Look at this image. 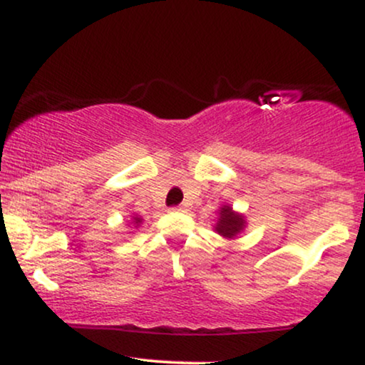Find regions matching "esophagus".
<instances>
[{
	"instance_id": "esophagus-1",
	"label": "esophagus",
	"mask_w": 365,
	"mask_h": 365,
	"mask_svg": "<svg viewBox=\"0 0 365 365\" xmlns=\"http://www.w3.org/2000/svg\"><path fill=\"white\" fill-rule=\"evenodd\" d=\"M171 211H174V212H182V211H186V206H178V207H171Z\"/></svg>"
}]
</instances>
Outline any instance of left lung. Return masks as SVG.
Masks as SVG:
<instances>
[{
    "label": "left lung",
    "instance_id": "left-lung-1",
    "mask_svg": "<svg viewBox=\"0 0 365 365\" xmlns=\"http://www.w3.org/2000/svg\"><path fill=\"white\" fill-rule=\"evenodd\" d=\"M247 221L246 216L242 212L234 211L231 204H222L221 207L217 209V217H216V224H214V232H217L219 236L227 239H236L241 236V234L246 231Z\"/></svg>",
    "mask_w": 365,
    "mask_h": 365
}]
</instances>
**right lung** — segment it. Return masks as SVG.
<instances>
[{"mask_svg":"<svg viewBox=\"0 0 365 365\" xmlns=\"http://www.w3.org/2000/svg\"><path fill=\"white\" fill-rule=\"evenodd\" d=\"M144 219L141 216H138V214H133L131 216V221H129V226H131L133 229H139V226H141Z\"/></svg>","mask_w":365,"mask_h":365,"instance_id":"obj_1","label":"right lung"}]
</instances>
